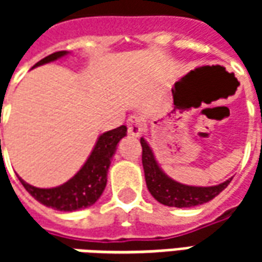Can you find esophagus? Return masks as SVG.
Returning a JSON list of instances; mask_svg holds the SVG:
<instances>
[{
  "label": "esophagus",
  "mask_w": 262,
  "mask_h": 262,
  "mask_svg": "<svg viewBox=\"0 0 262 262\" xmlns=\"http://www.w3.org/2000/svg\"><path fill=\"white\" fill-rule=\"evenodd\" d=\"M126 125H127V132L130 133L132 136H139L144 130L143 120L139 115H130L126 120Z\"/></svg>",
  "instance_id": "obj_1"
}]
</instances>
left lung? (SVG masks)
<instances>
[{"label": "left lung", "instance_id": "8db88e82", "mask_svg": "<svg viewBox=\"0 0 262 262\" xmlns=\"http://www.w3.org/2000/svg\"><path fill=\"white\" fill-rule=\"evenodd\" d=\"M140 144H142V163L148 191L153 195L154 199H157L163 205L174 206V208H192L212 201L230 184L231 178L214 187H189L180 184L163 172L154 159L151 148L148 147L147 142L143 137L140 139Z\"/></svg>", "mask_w": 262, "mask_h": 262}]
</instances>
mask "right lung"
Wrapping results in <instances>:
<instances>
[{"label": "right lung", "mask_w": 262, "mask_h": 262, "mask_svg": "<svg viewBox=\"0 0 262 262\" xmlns=\"http://www.w3.org/2000/svg\"><path fill=\"white\" fill-rule=\"evenodd\" d=\"M66 54L67 52L64 50L49 54L48 57L36 63L35 67L54 61ZM126 132L127 127L123 125L101 135L91 156L88 157L85 164L82 165V168L71 180L60 187L49 188V189L32 187L19 177L20 184L36 201L49 208L64 210V212L88 208L97 202L98 198L102 195L103 189L106 187V176H108L111 160L119 140L126 136Z\"/></svg>", "instance_id": "1"}]
</instances>
